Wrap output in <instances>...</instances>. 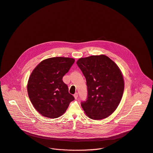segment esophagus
I'll list each match as a JSON object with an SVG mask.
<instances>
[{"instance_id": "1", "label": "esophagus", "mask_w": 153, "mask_h": 153, "mask_svg": "<svg viewBox=\"0 0 153 153\" xmlns=\"http://www.w3.org/2000/svg\"><path fill=\"white\" fill-rule=\"evenodd\" d=\"M74 98H75L76 100L77 98V97H78V94H77V92L74 94Z\"/></svg>"}]
</instances>
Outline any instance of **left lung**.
<instances>
[{
	"label": "left lung",
	"instance_id": "obj_1",
	"mask_svg": "<svg viewBox=\"0 0 153 153\" xmlns=\"http://www.w3.org/2000/svg\"><path fill=\"white\" fill-rule=\"evenodd\" d=\"M76 63L88 87L87 100L81 104L85 113L93 120L108 117L116 110L123 96L125 82L120 69L105 55L80 58Z\"/></svg>",
	"mask_w": 153,
	"mask_h": 153
}]
</instances>
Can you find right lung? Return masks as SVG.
Returning <instances> with one entry per match:
<instances>
[{"label":"right lung","mask_w":153,"mask_h":153,"mask_svg":"<svg viewBox=\"0 0 153 153\" xmlns=\"http://www.w3.org/2000/svg\"><path fill=\"white\" fill-rule=\"evenodd\" d=\"M74 61L68 57L49 58L41 61L31 72L27 83L28 97L43 116H61L74 100L62 80Z\"/></svg>","instance_id":"1"}]
</instances>
